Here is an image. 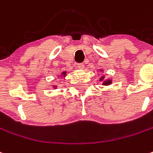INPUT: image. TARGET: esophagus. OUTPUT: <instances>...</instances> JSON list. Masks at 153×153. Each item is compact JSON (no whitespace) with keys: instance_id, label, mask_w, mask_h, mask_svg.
<instances>
[{"instance_id":"obj_1","label":"esophagus","mask_w":153,"mask_h":153,"mask_svg":"<svg viewBox=\"0 0 153 153\" xmlns=\"http://www.w3.org/2000/svg\"><path fill=\"white\" fill-rule=\"evenodd\" d=\"M77 67L79 68V69H84V67H85V65L83 63H78L77 64Z\"/></svg>"}]
</instances>
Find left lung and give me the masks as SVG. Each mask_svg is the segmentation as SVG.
Here are the masks:
<instances>
[{"mask_svg": "<svg viewBox=\"0 0 153 153\" xmlns=\"http://www.w3.org/2000/svg\"><path fill=\"white\" fill-rule=\"evenodd\" d=\"M100 71H103L102 69H100ZM99 81L102 82V85H105V86H108L112 84V79H105V77L102 76L100 79H99Z\"/></svg>", "mask_w": 153, "mask_h": 153, "instance_id": "left-lung-1", "label": "left lung"}]
</instances>
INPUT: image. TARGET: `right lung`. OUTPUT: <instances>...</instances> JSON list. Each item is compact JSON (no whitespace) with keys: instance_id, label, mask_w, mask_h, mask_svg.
Listing matches in <instances>:
<instances>
[{"instance_id":"right-lung-1","label":"right lung","mask_w":153,"mask_h":153,"mask_svg":"<svg viewBox=\"0 0 153 153\" xmlns=\"http://www.w3.org/2000/svg\"><path fill=\"white\" fill-rule=\"evenodd\" d=\"M66 75H67V71H64V72H62V73L61 74V77H62V78L66 77ZM53 87L56 89V88L57 87V85H53Z\"/></svg>"}]
</instances>
